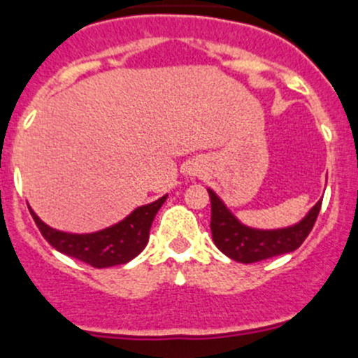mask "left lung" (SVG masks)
Returning a JSON list of instances; mask_svg holds the SVG:
<instances>
[{
	"label": "left lung",
	"instance_id": "obj_1",
	"mask_svg": "<svg viewBox=\"0 0 358 358\" xmlns=\"http://www.w3.org/2000/svg\"><path fill=\"white\" fill-rule=\"evenodd\" d=\"M208 194L211 201L210 227L215 245L229 259L243 264L259 262L299 248L313 229L322 208V201H318L310 213L296 225L260 231L243 225L213 190L208 189Z\"/></svg>",
	"mask_w": 358,
	"mask_h": 358
}]
</instances>
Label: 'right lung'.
Wrapping results in <instances>:
<instances>
[{
    "instance_id": "1",
    "label": "right lung",
    "mask_w": 358,
    "mask_h": 358,
    "mask_svg": "<svg viewBox=\"0 0 358 358\" xmlns=\"http://www.w3.org/2000/svg\"><path fill=\"white\" fill-rule=\"evenodd\" d=\"M166 197L168 196H162L154 203L136 208L129 217H126L119 224L103 229V231L91 232V234H69V232L55 231L43 224L31 208L29 211L41 236L57 252L101 269V267L129 262L147 246L152 222L159 208L164 204Z\"/></svg>"
}]
</instances>
